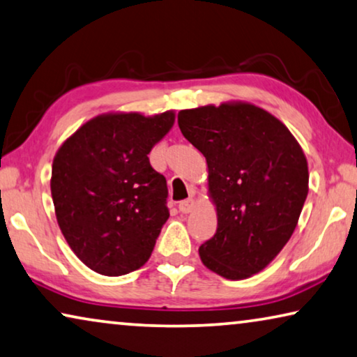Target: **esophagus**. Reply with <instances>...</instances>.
Returning a JSON list of instances; mask_svg holds the SVG:
<instances>
[{
    "label": "esophagus",
    "mask_w": 357,
    "mask_h": 357,
    "mask_svg": "<svg viewBox=\"0 0 357 357\" xmlns=\"http://www.w3.org/2000/svg\"><path fill=\"white\" fill-rule=\"evenodd\" d=\"M195 208V200L194 199H188V200H183L179 204V211L181 213H190Z\"/></svg>",
    "instance_id": "esophagus-1"
}]
</instances>
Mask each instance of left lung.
<instances>
[{"instance_id": "8db88e82", "label": "left lung", "mask_w": 357, "mask_h": 357, "mask_svg": "<svg viewBox=\"0 0 357 357\" xmlns=\"http://www.w3.org/2000/svg\"><path fill=\"white\" fill-rule=\"evenodd\" d=\"M183 136L204 153L218 227L202 263L229 280L252 278L280 253L300 220L310 173L301 146L258 105L229 100L178 114Z\"/></svg>"}]
</instances>
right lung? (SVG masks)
<instances>
[{
    "label": "right lung",
    "instance_id": "right-lung-1",
    "mask_svg": "<svg viewBox=\"0 0 357 357\" xmlns=\"http://www.w3.org/2000/svg\"><path fill=\"white\" fill-rule=\"evenodd\" d=\"M174 119V110L151 116L100 114L56 152L51 195L57 225L94 273L125 275L151 258L169 213L167 179L151 167L147 153Z\"/></svg>",
    "mask_w": 357,
    "mask_h": 357
}]
</instances>
